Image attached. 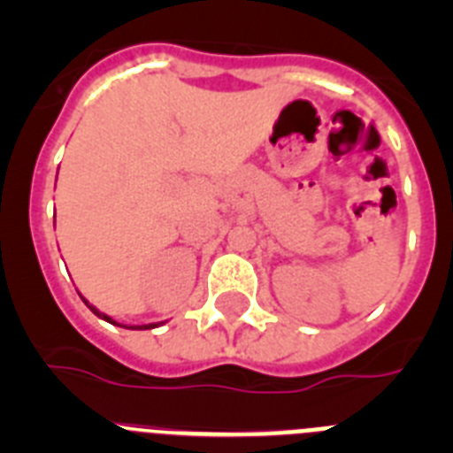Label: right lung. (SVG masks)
I'll return each mask as SVG.
<instances>
[{"label": "right lung", "mask_w": 453, "mask_h": 453, "mask_svg": "<svg viewBox=\"0 0 453 453\" xmlns=\"http://www.w3.org/2000/svg\"><path fill=\"white\" fill-rule=\"evenodd\" d=\"M81 299H83V297H81ZM83 302H86V299H83ZM86 306H88V308H90L92 313L97 315V318L106 319V322H111V324H118V322H113V318H108V315H106V313H99L97 308L92 306V303H88V302H86ZM154 326H158V322H156V324H142V326H131V329H154Z\"/></svg>", "instance_id": "obj_1"}]
</instances>
